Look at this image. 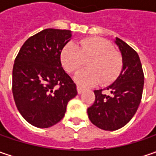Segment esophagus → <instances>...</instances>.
I'll return each mask as SVG.
<instances>
[{
	"mask_svg": "<svg viewBox=\"0 0 156 156\" xmlns=\"http://www.w3.org/2000/svg\"><path fill=\"white\" fill-rule=\"evenodd\" d=\"M76 88H77V92H78V94H81V92L84 90V88H83L82 87H81V86H79V85H77Z\"/></svg>",
	"mask_w": 156,
	"mask_h": 156,
	"instance_id": "obj_1",
	"label": "esophagus"
}]
</instances>
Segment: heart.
<instances>
[{"label": "heart", "instance_id": "obj_1", "mask_svg": "<svg viewBox=\"0 0 156 156\" xmlns=\"http://www.w3.org/2000/svg\"><path fill=\"white\" fill-rule=\"evenodd\" d=\"M61 62L69 74L76 73L87 62V69L75 77L77 82L84 86L98 82L101 86L109 85L118 78L123 66L122 55L102 38L81 40L77 45L66 44L61 53Z\"/></svg>", "mask_w": 156, "mask_h": 156}]
</instances>
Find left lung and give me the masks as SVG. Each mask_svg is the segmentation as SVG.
I'll use <instances>...</instances> for the list:
<instances>
[{"mask_svg":"<svg viewBox=\"0 0 156 156\" xmlns=\"http://www.w3.org/2000/svg\"><path fill=\"white\" fill-rule=\"evenodd\" d=\"M115 43L122 55V70L110 86L94 91V102L87 108L90 122L108 131L122 128L135 115L144 85V74L137 52L119 38ZM103 90H108L111 94L108 96Z\"/></svg>","mask_w":156,"mask_h":156,"instance_id":"left-lung-1","label":"left lung"}]
</instances>
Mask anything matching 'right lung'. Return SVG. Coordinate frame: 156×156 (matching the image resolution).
Returning a JSON list of instances; mask_svg holds the SVG:
<instances>
[{
	"mask_svg": "<svg viewBox=\"0 0 156 156\" xmlns=\"http://www.w3.org/2000/svg\"><path fill=\"white\" fill-rule=\"evenodd\" d=\"M70 30L47 28L24 42L13 67L12 92L22 117L44 129L58 123L77 94L76 85L62 69V50Z\"/></svg>",
	"mask_w": 156,
	"mask_h": 156,
	"instance_id": "right-lung-1",
	"label": "right lung"
}]
</instances>
